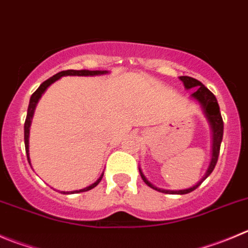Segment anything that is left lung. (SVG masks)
Segmentation results:
<instances>
[{
	"instance_id": "1",
	"label": "left lung",
	"mask_w": 248,
	"mask_h": 248,
	"mask_svg": "<svg viewBox=\"0 0 248 248\" xmlns=\"http://www.w3.org/2000/svg\"><path fill=\"white\" fill-rule=\"evenodd\" d=\"M179 79L183 81L184 86H185L186 90H190V89H193L196 90L195 93L191 95V97L195 101L201 105L202 110H203V114L206 117V119L208 120L209 126H211L212 130V157L211 162H209V166L207 168L206 173L202 176L201 180L199 183H196L193 186L187 188H184V190H166V188L157 187V186L153 185L151 181H148V179L146 178L145 174L142 173L141 168L139 167V171H140V175L142 178V180L145 181V184L150 187H152L153 190H157L159 192L163 193H175V195H185V193L191 192V191L196 190L209 175L213 171L214 167H216L217 161H218V155H219V150H220V143L221 140H223V130H224V124H223V118H221L220 109H219L218 101H217L216 96L211 93V91L202 84L199 80L193 79L191 77H179Z\"/></svg>"
}]
</instances>
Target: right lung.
<instances>
[{"instance_id":"obj_1","label":"right lung","mask_w":248,"mask_h":248,"mask_svg":"<svg viewBox=\"0 0 248 248\" xmlns=\"http://www.w3.org/2000/svg\"><path fill=\"white\" fill-rule=\"evenodd\" d=\"M108 70H87V69H81V70H74V69H70V70H63V72L57 73L56 75L51 77L49 79H47L46 81L42 82L41 85L39 86L36 91L31 95L30 97V102H29V107H28V114H27V119H25V124H24V142H25V151H27V157H28V161H29L30 164V155H29V136H30V125H31V120L32 117H34V112H35V108H36L37 102L41 98V96L44 95L45 91L47 90V87L51 86L52 84L55 81H57L58 79H61L62 77H96V75H105L108 74ZM102 176L103 173L101 174L100 178L95 181L93 184L91 185L86 186L84 188H80V190H74V191H61V193H79V192H85V191H89L91 188H93L95 186H97L100 184V181L102 180Z\"/></svg>"}]
</instances>
